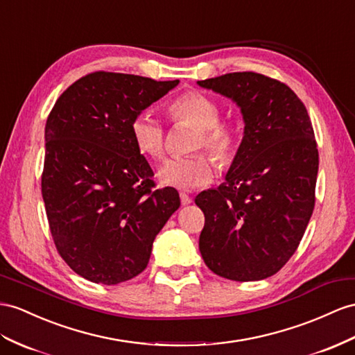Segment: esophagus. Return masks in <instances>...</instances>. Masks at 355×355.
<instances>
[{
	"label": "esophagus",
	"mask_w": 355,
	"mask_h": 355,
	"mask_svg": "<svg viewBox=\"0 0 355 355\" xmlns=\"http://www.w3.org/2000/svg\"><path fill=\"white\" fill-rule=\"evenodd\" d=\"M180 199H181V204H183V205L192 204V198H190V196H189L187 193H184V192L180 193Z\"/></svg>",
	"instance_id": "34e87169"
}]
</instances>
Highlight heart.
Instances as JSON below:
<instances>
[{
    "mask_svg": "<svg viewBox=\"0 0 355 355\" xmlns=\"http://www.w3.org/2000/svg\"><path fill=\"white\" fill-rule=\"evenodd\" d=\"M175 121H186L198 129L195 148L205 147L220 163H230L239 148V129L230 121H220V106L201 91H187L169 105ZM132 138L144 156L160 159L166 148L165 129L151 112L135 115L130 124ZM214 163L207 154L168 159L159 169L162 184L177 189H195L210 183Z\"/></svg>",
    "mask_w": 355,
    "mask_h": 355,
    "instance_id": "b5f03b06",
    "label": "heart"
}]
</instances>
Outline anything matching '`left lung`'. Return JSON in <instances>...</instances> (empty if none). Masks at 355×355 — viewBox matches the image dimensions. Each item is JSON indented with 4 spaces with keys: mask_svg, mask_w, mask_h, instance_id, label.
<instances>
[{
    "mask_svg": "<svg viewBox=\"0 0 355 355\" xmlns=\"http://www.w3.org/2000/svg\"><path fill=\"white\" fill-rule=\"evenodd\" d=\"M240 107V147L217 189L195 198L205 216L199 252L217 276L267 279L303 239L315 207L318 148L311 118L288 85L253 71L198 80Z\"/></svg>",
    "mask_w": 355,
    "mask_h": 355,
    "instance_id": "left-lung-1",
    "label": "left lung"
}]
</instances>
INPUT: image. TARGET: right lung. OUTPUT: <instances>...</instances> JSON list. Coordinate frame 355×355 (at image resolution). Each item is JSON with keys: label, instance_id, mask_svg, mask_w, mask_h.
<instances>
[{"label": "right lung", "instance_id": "right-lung-1", "mask_svg": "<svg viewBox=\"0 0 355 355\" xmlns=\"http://www.w3.org/2000/svg\"><path fill=\"white\" fill-rule=\"evenodd\" d=\"M178 83L96 71L71 84L48 116L42 195L51 234L61 258L89 282L138 276L178 210L174 187L153 190V169L130 132L135 115Z\"/></svg>", "mask_w": 355, "mask_h": 355}]
</instances>
